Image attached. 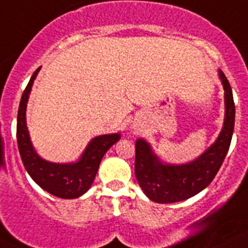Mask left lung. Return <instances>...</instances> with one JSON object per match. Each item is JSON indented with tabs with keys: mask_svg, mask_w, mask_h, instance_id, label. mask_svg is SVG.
I'll list each match as a JSON object with an SVG mask.
<instances>
[{
	"mask_svg": "<svg viewBox=\"0 0 248 248\" xmlns=\"http://www.w3.org/2000/svg\"><path fill=\"white\" fill-rule=\"evenodd\" d=\"M224 89V124L217 140L201 155L184 164L163 162L145 139L135 142V175L143 193L157 203H174L195 196L207 187L218 173L228 153L235 125V105L228 79L220 69Z\"/></svg>",
	"mask_w": 248,
	"mask_h": 248,
	"instance_id": "8db88e82",
	"label": "left lung"
}]
</instances>
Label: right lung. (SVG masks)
Returning a JSON list of instances; mask_svg holds the SVG:
<instances>
[{"label": "right lung", "mask_w": 248, "mask_h": 248, "mask_svg": "<svg viewBox=\"0 0 248 248\" xmlns=\"http://www.w3.org/2000/svg\"><path fill=\"white\" fill-rule=\"evenodd\" d=\"M40 69L41 67L35 70L20 98L16 119V140L20 157L28 174L40 187L60 199H78L91 187L103 155L120 140V133L93 138L77 162L53 163L40 157L32 146L27 126L28 100Z\"/></svg>", "instance_id": "obj_1"}]
</instances>
